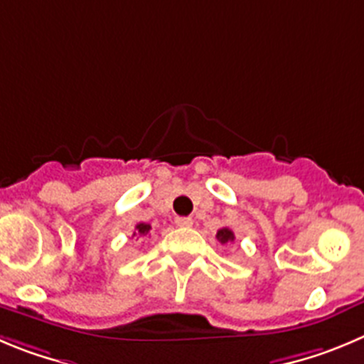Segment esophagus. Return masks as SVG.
<instances>
[{
	"mask_svg": "<svg viewBox=\"0 0 364 364\" xmlns=\"http://www.w3.org/2000/svg\"><path fill=\"white\" fill-rule=\"evenodd\" d=\"M192 218H176V225H178V227H183V228H186V227H192Z\"/></svg>",
	"mask_w": 364,
	"mask_h": 364,
	"instance_id": "esophagus-1",
	"label": "esophagus"
}]
</instances>
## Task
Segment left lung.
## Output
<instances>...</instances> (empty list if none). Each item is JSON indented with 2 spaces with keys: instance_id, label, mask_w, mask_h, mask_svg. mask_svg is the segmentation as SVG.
I'll use <instances>...</instances> for the list:
<instances>
[{
  "instance_id": "8db88e82",
  "label": "left lung",
  "mask_w": 364,
  "mask_h": 364,
  "mask_svg": "<svg viewBox=\"0 0 364 364\" xmlns=\"http://www.w3.org/2000/svg\"><path fill=\"white\" fill-rule=\"evenodd\" d=\"M218 241L219 243L223 245H227V243H232L234 241V232L230 230V228H221V230H218Z\"/></svg>"
}]
</instances>
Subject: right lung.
Wrapping results in <instances>:
<instances>
[{
    "instance_id": "obj_1",
    "label": "right lung",
    "mask_w": 364,
    "mask_h": 364,
    "mask_svg": "<svg viewBox=\"0 0 364 364\" xmlns=\"http://www.w3.org/2000/svg\"><path fill=\"white\" fill-rule=\"evenodd\" d=\"M150 225H146V223H139V225H136V232H134V235H146L150 232Z\"/></svg>"
}]
</instances>
